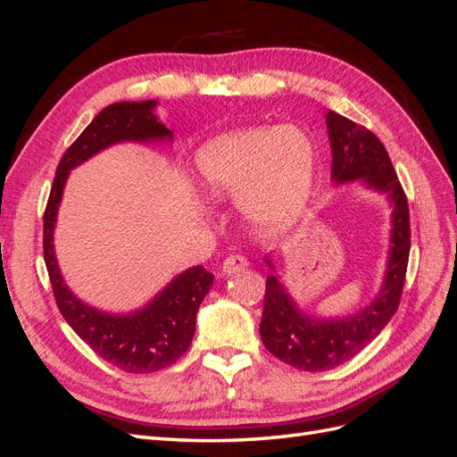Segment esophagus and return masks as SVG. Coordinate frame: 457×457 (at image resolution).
I'll use <instances>...</instances> for the list:
<instances>
[{"label": "esophagus", "mask_w": 457, "mask_h": 457, "mask_svg": "<svg viewBox=\"0 0 457 457\" xmlns=\"http://www.w3.org/2000/svg\"><path fill=\"white\" fill-rule=\"evenodd\" d=\"M247 265H250V262H247V259L244 255H228L223 261V267L220 269H223V272L227 276H230V274H237V272L247 269Z\"/></svg>", "instance_id": "34e87169"}]
</instances>
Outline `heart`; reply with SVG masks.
Here are the masks:
<instances>
[{
  "label": "heart",
  "mask_w": 457,
  "mask_h": 457,
  "mask_svg": "<svg viewBox=\"0 0 457 457\" xmlns=\"http://www.w3.org/2000/svg\"><path fill=\"white\" fill-rule=\"evenodd\" d=\"M316 148L295 126L230 131L196 154L204 188L213 198H234L252 225L284 228L305 210L314 181Z\"/></svg>",
  "instance_id": "1"
}]
</instances>
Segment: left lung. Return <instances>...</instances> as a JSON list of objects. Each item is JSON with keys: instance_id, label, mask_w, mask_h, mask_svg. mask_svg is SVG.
<instances>
[{"instance_id": "left-lung-1", "label": "left lung", "mask_w": 457, "mask_h": 457, "mask_svg": "<svg viewBox=\"0 0 457 457\" xmlns=\"http://www.w3.org/2000/svg\"><path fill=\"white\" fill-rule=\"evenodd\" d=\"M331 146V181H361L381 192L391 207V245L385 278L368 307L343 318H316L299 309L274 272L267 278L259 334L270 354L305 371H326L351 361L376 339L398 309L410 255L408 200L383 143L370 129L339 116L326 114ZM267 265L274 270L269 257Z\"/></svg>"}]
</instances>
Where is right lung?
I'll list each match as a JSON object with an SVG mask.
<instances>
[{"label": "right lung", "mask_w": 457, "mask_h": 457, "mask_svg": "<svg viewBox=\"0 0 457 457\" xmlns=\"http://www.w3.org/2000/svg\"><path fill=\"white\" fill-rule=\"evenodd\" d=\"M156 104L126 101L103 108L61 158L44 215V257L61 314L103 361L129 373L163 370L187 353L195 337L200 303L213 286V274L202 265L192 267L175 276L143 309L110 314L78 299L66 286L54 257L53 232L66 179L79 163L118 143L173 141V131L154 114Z\"/></svg>", "instance_id": "add662e5"}]
</instances>
